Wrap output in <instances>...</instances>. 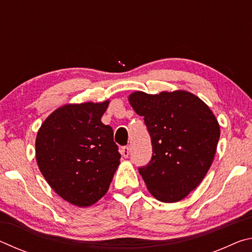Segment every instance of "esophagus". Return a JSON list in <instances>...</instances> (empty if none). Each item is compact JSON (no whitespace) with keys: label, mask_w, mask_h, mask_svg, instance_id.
Masks as SVG:
<instances>
[{"label":"esophagus","mask_w":252,"mask_h":252,"mask_svg":"<svg viewBox=\"0 0 252 252\" xmlns=\"http://www.w3.org/2000/svg\"><path fill=\"white\" fill-rule=\"evenodd\" d=\"M120 152H121V155L125 157V158H127L129 157V155H130V148H129V146H125V147H122L121 148V150H120Z\"/></svg>","instance_id":"obj_1"}]
</instances>
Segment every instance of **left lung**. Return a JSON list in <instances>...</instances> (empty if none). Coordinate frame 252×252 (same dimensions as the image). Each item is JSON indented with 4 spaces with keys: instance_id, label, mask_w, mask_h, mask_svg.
Segmentation results:
<instances>
[{
    "instance_id": "obj_1",
    "label": "left lung",
    "mask_w": 252,
    "mask_h": 252,
    "mask_svg": "<svg viewBox=\"0 0 252 252\" xmlns=\"http://www.w3.org/2000/svg\"><path fill=\"white\" fill-rule=\"evenodd\" d=\"M129 102L151 136L152 158L139 172L162 202H178L197 188L211 167L220 126L210 108L192 93L148 94L135 91Z\"/></svg>"
}]
</instances>
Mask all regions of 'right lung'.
Returning <instances> with one entry per match:
<instances>
[{
	"mask_svg": "<svg viewBox=\"0 0 252 252\" xmlns=\"http://www.w3.org/2000/svg\"><path fill=\"white\" fill-rule=\"evenodd\" d=\"M109 102L63 105L37 131L41 173L60 197L76 207L92 206L103 197L120 164L112 127L101 122Z\"/></svg>",
	"mask_w": 252,
	"mask_h": 252,
	"instance_id": "add662e5",
	"label": "right lung"
}]
</instances>
